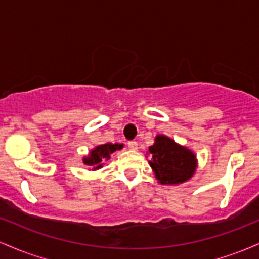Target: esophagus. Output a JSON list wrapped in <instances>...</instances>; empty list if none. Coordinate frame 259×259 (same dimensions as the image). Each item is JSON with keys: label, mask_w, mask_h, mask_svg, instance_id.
<instances>
[{"label": "esophagus", "mask_w": 259, "mask_h": 259, "mask_svg": "<svg viewBox=\"0 0 259 259\" xmlns=\"http://www.w3.org/2000/svg\"><path fill=\"white\" fill-rule=\"evenodd\" d=\"M127 147H129L130 150H136V148H138V142H136V141H129V142H127Z\"/></svg>", "instance_id": "1"}]
</instances>
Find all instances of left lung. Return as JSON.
Wrapping results in <instances>:
<instances>
[{
    "mask_svg": "<svg viewBox=\"0 0 259 259\" xmlns=\"http://www.w3.org/2000/svg\"><path fill=\"white\" fill-rule=\"evenodd\" d=\"M150 163L157 180L162 185H177L185 183L195 174V153L189 148L177 144L165 135H157L154 144L148 147Z\"/></svg>",
    "mask_w": 259,
    "mask_h": 259,
    "instance_id": "1",
    "label": "left lung"
}]
</instances>
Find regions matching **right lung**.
Listing matches in <instances>:
<instances>
[{
  "instance_id": "right-lung-1",
  "label": "right lung",
  "mask_w": 259,
  "mask_h": 259,
  "mask_svg": "<svg viewBox=\"0 0 259 259\" xmlns=\"http://www.w3.org/2000/svg\"><path fill=\"white\" fill-rule=\"evenodd\" d=\"M123 144H105L96 146L94 150L90 151L89 156L84 157L82 162L85 165L90 167L92 170L102 168L103 162L111 158V154L114 153L115 151H119L123 148Z\"/></svg>"
}]
</instances>
